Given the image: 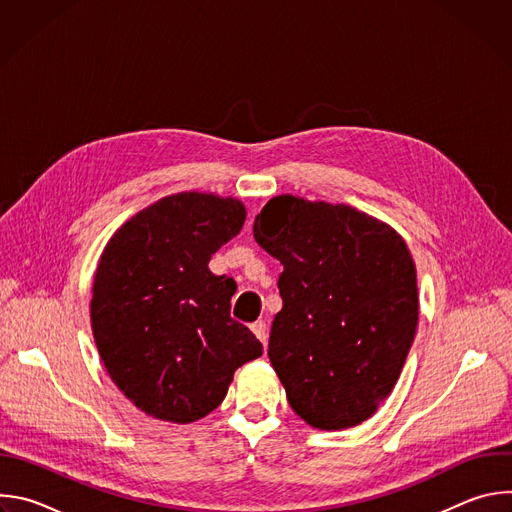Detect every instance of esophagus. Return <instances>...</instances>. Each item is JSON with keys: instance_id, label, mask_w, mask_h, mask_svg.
<instances>
[{"instance_id": "obj_1", "label": "esophagus", "mask_w": 512, "mask_h": 512, "mask_svg": "<svg viewBox=\"0 0 512 512\" xmlns=\"http://www.w3.org/2000/svg\"><path fill=\"white\" fill-rule=\"evenodd\" d=\"M251 330L259 338V342H263V346H265L267 344V324L263 320H257L251 324Z\"/></svg>"}]
</instances>
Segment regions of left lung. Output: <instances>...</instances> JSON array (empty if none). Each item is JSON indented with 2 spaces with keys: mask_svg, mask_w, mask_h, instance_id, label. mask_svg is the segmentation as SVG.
Here are the masks:
<instances>
[{
  "mask_svg": "<svg viewBox=\"0 0 512 512\" xmlns=\"http://www.w3.org/2000/svg\"><path fill=\"white\" fill-rule=\"evenodd\" d=\"M255 241L283 271L269 360L316 429L367 421L391 395L419 318L411 253L389 225L346 204L271 198Z\"/></svg>",
  "mask_w": 512,
  "mask_h": 512,
  "instance_id": "left-lung-1",
  "label": "left lung"
}]
</instances>
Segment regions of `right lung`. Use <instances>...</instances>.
Instances as JSON below:
<instances>
[{"label": "right lung", "mask_w": 512, "mask_h": 512, "mask_svg": "<svg viewBox=\"0 0 512 512\" xmlns=\"http://www.w3.org/2000/svg\"><path fill=\"white\" fill-rule=\"evenodd\" d=\"M245 216L237 198L180 192L139 210L109 239L91 328L109 377L143 413L192 423L223 403L239 367L261 356V342L231 318L237 283L208 269Z\"/></svg>", "instance_id": "obj_1"}]
</instances>
